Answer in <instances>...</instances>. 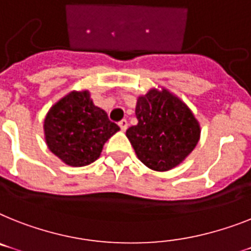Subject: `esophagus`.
Segmentation results:
<instances>
[{
	"label": "esophagus",
	"instance_id": "34e87169",
	"mask_svg": "<svg viewBox=\"0 0 251 251\" xmlns=\"http://www.w3.org/2000/svg\"><path fill=\"white\" fill-rule=\"evenodd\" d=\"M119 127H121L122 130H126L128 128V122L126 121V119H122V121L119 122Z\"/></svg>",
	"mask_w": 251,
	"mask_h": 251
}]
</instances>
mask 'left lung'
Wrapping results in <instances>:
<instances>
[{"label": "left lung", "mask_w": 251, "mask_h": 251, "mask_svg": "<svg viewBox=\"0 0 251 251\" xmlns=\"http://www.w3.org/2000/svg\"><path fill=\"white\" fill-rule=\"evenodd\" d=\"M138 123L127 129L137 158L156 172L173 169L200 140V124L181 99L165 88H152L137 99Z\"/></svg>", "instance_id": "obj_1"}]
</instances>
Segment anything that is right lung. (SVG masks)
<instances>
[{"label":"right lung","instance_id":"1","mask_svg":"<svg viewBox=\"0 0 251 251\" xmlns=\"http://www.w3.org/2000/svg\"><path fill=\"white\" fill-rule=\"evenodd\" d=\"M43 130L52 154L70 167H84L99 159L119 127L95 106L88 91H72L50 109Z\"/></svg>","mask_w":251,"mask_h":251}]
</instances>
